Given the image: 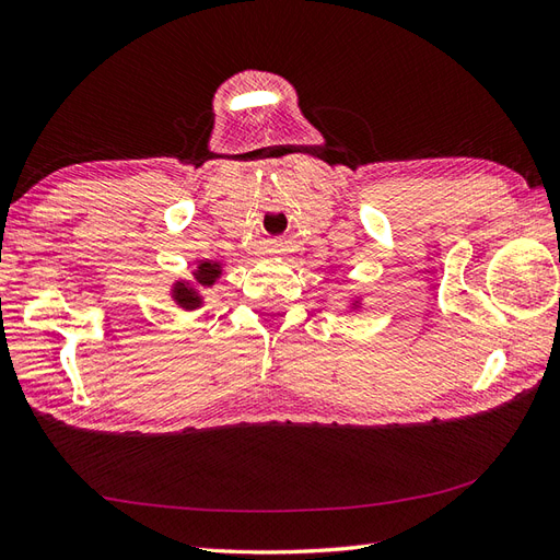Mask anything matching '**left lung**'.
I'll return each mask as SVG.
<instances>
[{"instance_id":"left-lung-1","label":"left lung","mask_w":560,"mask_h":560,"mask_svg":"<svg viewBox=\"0 0 560 560\" xmlns=\"http://www.w3.org/2000/svg\"><path fill=\"white\" fill-rule=\"evenodd\" d=\"M346 308H351V311L362 308V296H351V299H349V306H346Z\"/></svg>"}]
</instances>
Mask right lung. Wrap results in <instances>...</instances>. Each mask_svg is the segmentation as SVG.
I'll use <instances>...</instances> for the list:
<instances>
[{"label":"right lung","mask_w":560,"mask_h":560,"mask_svg":"<svg viewBox=\"0 0 560 560\" xmlns=\"http://www.w3.org/2000/svg\"><path fill=\"white\" fill-rule=\"evenodd\" d=\"M223 276V264L221 261H209V259H202L198 261V266H195L192 270V278L186 280V278H178L172 282V301L184 311H198L205 306V292L211 290Z\"/></svg>","instance_id":"obj_1"}]
</instances>
